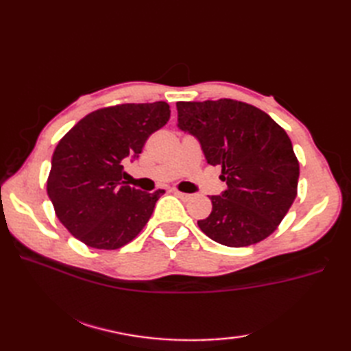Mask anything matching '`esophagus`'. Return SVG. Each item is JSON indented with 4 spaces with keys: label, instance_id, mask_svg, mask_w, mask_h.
Returning <instances> with one entry per match:
<instances>
[{
    "label": "esophagus",
    "instance_id": "1",
    "mask_svg": "<svg viewBox=\"0 0 351 351\" xmlns=\"http://www.w3.org/2000/svg\"><path fill=\"white\" fill-rule=\"evenodd\" d=\"M173 195H176L180 199L182 200H190L193 197V195H189V193H182V191H178V190H173Z\"/></svg>",
    "mask_w": 351,
    "mask_h": 351
}]
</instances>
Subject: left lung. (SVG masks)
I'll return each mask as SVG.
<instances>
[{
	"mask_svg": "<svg viewBox=\"0 0 351 351\" xmlns=\"http://www.w3.org/2000/svg\"><path fill=\"white\" fill-rule=\"evenodd\" d=\"M178 128L195 137L228 189L211 196L202 232L228 247L264 240L293 205L299 161L285 130L249 104L232 99L176 102Z\"/></svg>",
	"mask_w": 351,
	"mask_h": 351,
	"instance_id": "8db88e82",
	"label": "left lung"
}]
</instances>
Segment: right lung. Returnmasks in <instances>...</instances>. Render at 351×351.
Returning <instances> with one entry per match:
<instances>
[{
    "instance_id": "obj_1",
    "label": "right lung",
    "mask_w": 351,
    "mask_h": 351,
    "mask_svg": "<svg viewBox=\"0 0 351 351\" xmlns=\"http://www.w3.org/2000/svg\"><path fill=\"white\" fill-rule=\"evenodd\" d=\"M166 102L96 110L58 141L47 191L58 220L80 241L114 250L137 237L164 190L131 189L123 164L137 160L152 132L169 122Z\"/></svg>"
}]
</instances>
